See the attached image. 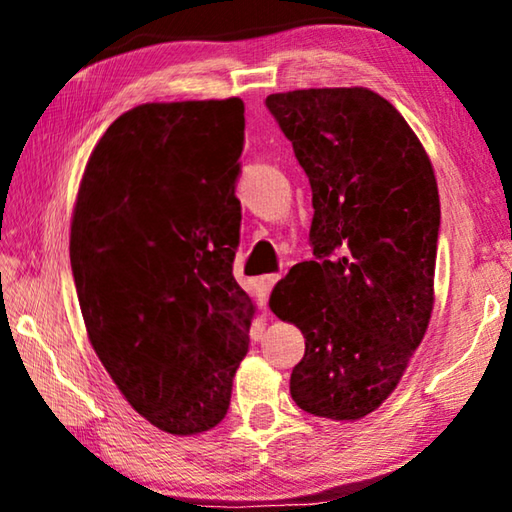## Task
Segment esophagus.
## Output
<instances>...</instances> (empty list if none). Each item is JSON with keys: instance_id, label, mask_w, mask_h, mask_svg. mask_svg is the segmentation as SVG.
<instances>
[{"instance_id": "1", "label": "esophagus", "mask_w": 512, "mask_h": 512, "mask_svg": "<svg viewBox=\"0 0 512 512\" xmlns=\"http://www.w3.org/2000/svg\"><path fill=\"white\" fill-rule=\"evenodd\" d=\"M277 280H280V277H277V275H264L262 280H259V284H262V289H264L266 296H268V293H271V289L275 287Z\"/></svg>"}]
</instances>
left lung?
Wrapping results in <instances>:
<instances>
[{
	"label": "left lung",
	"mask_w": 512,
	"mask_h": 512,
	"mask_svg": "<svg viewBox=\"0 0 512 512\" xmlns=\"http://www.w3.org/2000/svg\"><path fill=\"white\" fill-rule=\"evenodd\" d=\"M311 185L316 259L275 284L271 311L305 334L291 372L302 411L354 422L379 409L433 311L440 198L427 151L368 88L266 97Z\"/></svg>",
	"instance_id": "left-lung-1"
}]
</instances>
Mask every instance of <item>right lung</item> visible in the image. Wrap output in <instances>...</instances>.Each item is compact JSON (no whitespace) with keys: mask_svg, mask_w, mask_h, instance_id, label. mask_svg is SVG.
<instances>
[{"mask_svg":"<svg viewBox=\"0 0 512 512\" xmlns=\"http://www.w3.org/2000/svg\"><path fill=\"white\" fill-rule=\"evenodd\" d=\"M244 101L142 103L85 164L69 259L85 329L126 402L196 436L228 413L255 305L232 275Z\"/></svg>","mask_w":512,"mask_h":512,"instance_id":"obj_1","label":"right lung"}]
</instances>
